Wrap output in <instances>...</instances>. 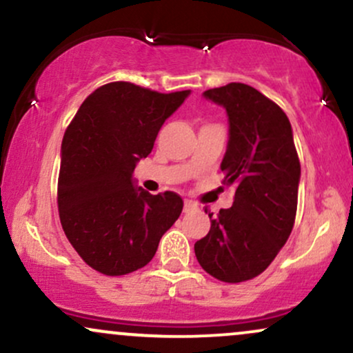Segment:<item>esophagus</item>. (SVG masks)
Here are the masks:
<instances>
[{"label":"esophagus","instance_id":"obj_1","mask_svg":"<svg viewBox=\"0 0 353 353\" xmlns=\"http://www.w3.org/2000/svg\"><path fill=\"white\" fill-rule=\"evenodd\" d=\"M196 208L197 205L192 201H184V212H189V210H194Z\"/></svg>","mask_w":353,"mask_h":353}]
</instances>
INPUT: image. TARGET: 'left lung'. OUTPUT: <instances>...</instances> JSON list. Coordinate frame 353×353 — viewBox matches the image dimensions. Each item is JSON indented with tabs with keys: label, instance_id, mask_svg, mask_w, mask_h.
<instances>
[{
	"label": "left lung",
	"instance_id": "8db88e82",
	"mask_svg": "<svg viewBox=\"0 0 353 353\" xmlns=\"http://www.w3.org/2000/svg\"><path fill=\"white\" fill-rule=\"evenodd\" d=\"M228 112L229 141L221 171L236 185L232 208L210 217L194 244L205 272L237 283L262 274L292 232L301 163L289 117L274 101L242 83L204 91Z\"/></svg>",
	"mask_w": 353,
	"mask_h": 353
}]
</instances>
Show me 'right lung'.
<instances>
[{
  "mask_svg": "<svg viewBox=\"0 0 353 353\" xmlns=\"http://www.w3.org/2000/svg\"><path fill=\"white\" fill-rule=\"evenodd\" d=\"M190 91L163 92L136 84H104L84 99L61 144L59 219L89 267L124 275L148 265L161 237L182 212L176 192L136 185V164Z\"/></svg>",
  "mask_w": 353,
  "mask_h": 353,
  "instance_id": "1",
  "label": "right lung"
}]
</instances>
